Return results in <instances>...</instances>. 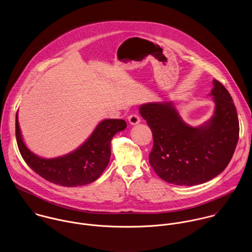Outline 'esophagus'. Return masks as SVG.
Returning <instances> with one entry per match:
<instances>
[{
    "mask_svg": "<svg viewBox=\"0 0 252 252\" xmlns=\"http://www.w3.org/2000/svg\"><path fill=\"white\" fill-rule=\"evenodd\" d=\"M128 122L130 125H137L139 124L140 122V117L138 114L134 113V114H131L128 116Z\"/></svg>",
    "mask_w": 252,
    "mask_h": 252,
    "instance_id": "1",
    "label": "esophagus"
}]
</instances>
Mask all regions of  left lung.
<instances>
[{
  "label": "left lung",
  "mask_w": 252,
  "mask_h": 252,
  "mask_svg": "<svg viewBox=\"0 0 252 252\" xmlns=\"http://www.w3.org/2000/svg\"><path fill=\"white\" fill-rule=\"evenodd\" d=\"M211 94L216 104L212 119L200 127L186 125L172 103H149L139 109L152 134V168L167 183H204L229 164L239 141L240 125L230 94L217 80Z\"/></svg>",
  "instance_id": "8db88e82"
}]
</instances>
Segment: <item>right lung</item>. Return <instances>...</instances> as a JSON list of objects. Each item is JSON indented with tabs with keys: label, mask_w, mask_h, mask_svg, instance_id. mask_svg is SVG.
<instances>
[{
	"label": "right lung",
	"mask_w": 252,
	"mask_h": 252,
	"mask_svg": "<svg viewBox=\"0 0 252 252\" xmlns=\"http://www.w3.org/2000/svg\"><path fill=\"white\" fill-rule=\"evenodd\" d=\"M126 127V123L124 120H104L76 151L60 158H42L25 146L17 114L15 118L16 142L25 162L44 179L63 187H77L95 181L109 163L113 136Z\"/></svg>",
	"instance_id": "1"
}]
</instances>
